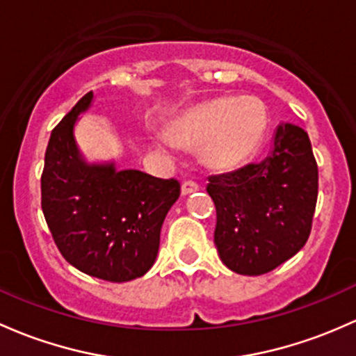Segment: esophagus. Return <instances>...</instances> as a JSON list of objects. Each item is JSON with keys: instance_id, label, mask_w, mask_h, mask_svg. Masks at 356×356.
Instances as JSON below:
<instances>
[{"instance_id": "esophagus-1", "label": "esophagus", "mask_w": 356, "mask_h": 356, "mask_svg": "<svg viewBox=\"0 0 356 356\" xmlns=\"http://www.w3.org/2000/svg\"><path fill=\"white\" fill-rule=\"evenodd\" d=\"M200 189V186L196 184V182H193V181H184L182 182V188H181V191H182V194H191V193H196V191Z\"/></svg>"}]
</instances>
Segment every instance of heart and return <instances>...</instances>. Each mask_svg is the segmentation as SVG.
I'll use <instances>...</instances> for the list:
<instances>
[{"instance_id": "heart-1", "label": "heart", "mask_w": 356, "mask_h": 356, "mask_svg": "<svg viewBox=\"0 0 356 356\" xmlns=\"http://www.w3.org/2000/svg\"><path fill=\"white\" fill-rule=\"evenodd\" d=\"M266 129V112L256 99L222 97L203 104L174 124V140L200 148L203 162L213 168H230L244 162L257 148ZM170 145V140H162Z\"/></svg>"}]
</instances>
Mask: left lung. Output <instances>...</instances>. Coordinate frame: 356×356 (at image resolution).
Instances as JSON below:
<instances>
[{"label": "left lung", "mask_w": 356, "mask_h": 356, "mask_svg": "<svg viewBox=\"0 0 356 356\" xmlns=\"http://www.w3.org/2000/svg\"><path fill=\"white\" fill-rule=\"evenodd\" d=\"M208 182L216 208L215 245L228 269L264 275L305 245L319 172L309 134L302 128L280 124L266 159L211 175Z\"/></svg>", "instance_id": "8db88e82"}]
</instances>
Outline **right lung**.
Masks as SVG:
<instances>
[{"instance_id": "1", "label": "right lung", "mask_w": 356, "mask_h": 356, "mask_svg": "<svg viewBox=\"0 0 356 356\" xmlns=\"http://www.w3.org/2000/svg\"><path fill=\"white\" fill-rule=\"evenodd\" d=\"M92 99V92L81 97L52 129L40 177L42 213L71 266L106 282H131L155 263L162 223L181 184L85 162L73 128Z\"/></svg>"}]
</instances>
